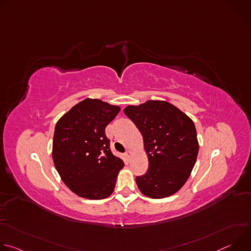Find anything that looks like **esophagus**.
Returning a JSON list of instances; mask_svg holds the SVG:
<instances>
[{
	"mask_svg": "<svg viewBox=\"0 0 251 251\" xmlns=\"http://www.w3.org/2000/svg\"><path fill=\"white\" fill-rule=\"evenodd\" d=\"M125 156L128 158V159H130V157L132 156V152L130 151V150H128V151H126V153H125Z\"/></svg>",
	"mask_w": 251,
	"mask_h": 251,
	"instance_id": "obj_1",
	"label": "esophagus"
}]
</instances>
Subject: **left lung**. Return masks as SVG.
Segmentation results:
<instances>
[{
  "instance_id": "1",
  "label": "left lung",
  "mask_w": 251,
  "mask_h": 251,
  "mask_svg": "<svg viewBox=\"0 0 251 251\" xmlns=\"http://www.w3.org/2000/svg\"><path fill=\"white\" fill-rule=\"evenodd\" d=\"M144 141L149 169L136 177L140 192L151 199L170 197L189 178L197 161L199 142L193 120L173 104L148 100L124 109Z\"/></svg>"
}]
</instances>
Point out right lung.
<instances>
[{
  "label": "right lung",
  "instance_id": "right-lung-1",
  "mask_svg": "<svg viewBox=\"0 0 251 251\" xmlns=\"http://www.w3.org/2000/svg\"><path fill=\"white\" fill-rule=\"evenodd\" d=\"M120 109L102 100L86 98L55 125L53 163L62 182L78 197L103 200L114 191L124 163L112 154L105 128Z\"/></svg>",
  "mask_w": 251,
  "mask_h": 251
}]
</instances>
